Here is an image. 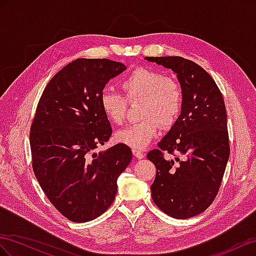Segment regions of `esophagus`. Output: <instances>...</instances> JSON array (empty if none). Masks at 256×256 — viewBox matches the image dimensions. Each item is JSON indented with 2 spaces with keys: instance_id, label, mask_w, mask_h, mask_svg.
<instances>
[{
  "instance_id": "34e87169",
  "label": "esophagus",
  "mask_w": 256,
  "mask_h": 256,
  "mask_svg": "<svg viewBox=\"0 0 256 256\" xmlns=\"http://www.w3.org/2000/svg\"><path fill=\"white\" fill-rule=\"evenodd\" d=\"M133 154H134V156H136V158H138V159L145 158V152H142V150H138V149H133Z\"/></svg>"
}]
</instances>
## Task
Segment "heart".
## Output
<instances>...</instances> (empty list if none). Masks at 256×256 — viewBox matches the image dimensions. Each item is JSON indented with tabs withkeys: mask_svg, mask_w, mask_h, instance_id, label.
I'll use <instances>...</instances> for the list:
<instances>
[{
	"mask_svg": "<svg viewBox=\"0 0 256 256\" xmlns=\"http://www.w3.org/2000/svg\"><path fill=\"white\" fill-rule=\"evenodd\" d=\"M124 97L104 90L100 98L102 111L107 120L119 126L126 114L128 102L140 100L142 121L118 130L114 138L134 149H142L158 135L159 124L171 128L182 112L184 94L178 80L161 72L136 68L120 83Z\"/></svg>",
	"mask_w": 256,
	"mask_h": 256,
	"instance_id": "1",
	"label": "heart"
}]
</instances>
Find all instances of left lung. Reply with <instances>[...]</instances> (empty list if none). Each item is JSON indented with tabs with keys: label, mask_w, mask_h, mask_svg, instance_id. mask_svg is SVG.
<instances>
[{
	"label": "left lung",
	"mask_w": 256,
	"mask_h": 256,
	"mask_svg": "<svg viewBox=\"0 0 256 256\" xmlns=\"http://www.w3.org/2000/svg\"><path fill=\"white\" fill-rule=\"evenodd\" d=\"M145 60L173 70L184 94L178 121L147 158L156 168L150 187L156 206L186 220L210 206L225 173L230 148L224 98L211 76L192 60L180 56ZM163 151L182 154L183 160H166Z\"/></svg>",
	"instance_id": "left-lung-1"
}]
</instances>
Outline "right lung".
<instances>
[{
    "instance_id": "right-lung-1",
    "label": "right lung",
    "mask_w": 256,
    "mask_h": 256,
    "mask_svg": "<svg viewBox=\"0 0 256 256\" xmlns=\"http://www.w3.org/2000/svg\"><path fill=\"white\" fill-rule=\"evenodd\" d=\"M126 69L104 58H78L52 78L38 100L30 128L32 168L52 204L71 222H88L106 211L132 160L124 144L95 152L112 133L100 95Z\"/></svg>"
}]
</instances>
